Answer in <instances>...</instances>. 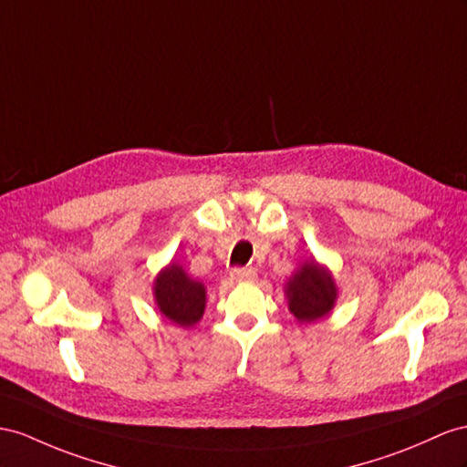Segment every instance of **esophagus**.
Returning a JSON list of instances; mask_svg holds the SVG:
<instances>
[{"instance_id": "34e87169", "label": "esophagus", "mask_w": 467, "mask_h": 467, "mask_svg": "<svg viewBox=\"0 0 467 467\" xmlns=\"http://www.w3.org/2000/svg\"><path fill=\"white\" fill-rule=\"evenodd\" d=\"M231 278L236 282H253V280H256V270L254 268H234L231 272Z\"/></svg>"}]
</instances>
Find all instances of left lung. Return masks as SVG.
Here are the masks:
<instances>
[{
  "instance_id": "left-lung-1",
  "label": "left lung",
  "mask_w": 467,
  "mask_h": 467,
  "mask_svg": "<svg viewBox=\"0 0 467 467\" xmlns=\"http://www.w3.org/2000/svg\"><path fill=\"white\" fill-rule=\"evenodd\" d=\"M288 309L300 324H314L333 312L339 297L336 278L326 265L306 258L284 284Z\"/></svg>"
}]
</instances>
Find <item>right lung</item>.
Returning <instances> with one entry per match:
<instances>
[{"mask_svg":"<svg viewBox=\"0 0 467 467\" xmlns=\"http://www.w3.org/2000/svg\"><path fill=\"white\" fill-rule=\"evenodd\" d=\"M151 292L160 314L179 327H193L205 314V284L191 278L179 262L171 260L158 272Z\"/></svg>","mask_w":467,"mask_h":467,"instance_id":"right-lung-1","label":"right lung"}]
</instances>
